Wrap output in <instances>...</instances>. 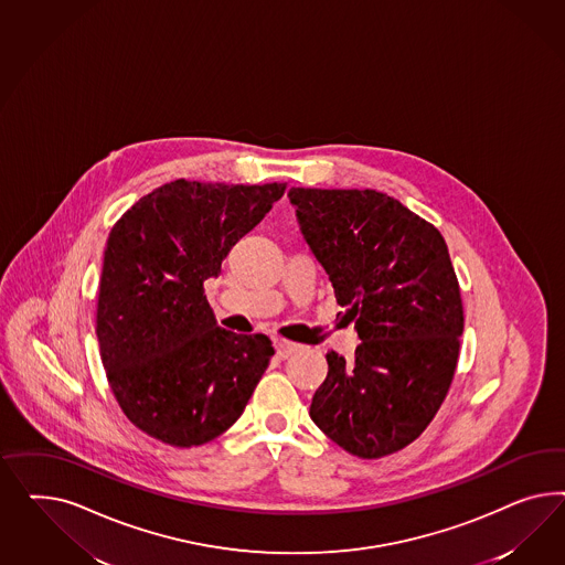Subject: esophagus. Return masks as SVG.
Segmentation results:
<instances>
[{"label":"esophagus","mask_w":565,"mask_h":565,"mask_svg":"<svg viewBox=\"0 0 565 565\" xmlns=\"http://www.w3.org/2000/svg\"><path fill=\"white\" fill-rule=\"evenodd\" d=\"M300 348H302V345L286 342V340H277V342H275V352H277V356L281 360L290 359L291 354H296Z\"/></svg>","instance_id":"esophagus-1"}]
</instances>
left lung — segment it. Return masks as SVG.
I'll list each match as a JSON object with an SVG mask.
<instances>
[{
	"label": "left lung",
	"instance_id": "8db88e82",
	"mask_svg": "<svg viewBox=\"0 0 565 565\" xmlns=\"http://www.w3.org/2000/svg\"><path fill=\"white\" fill-rule=\"evenodd\" d=\"M308 246L356 321L354 356L327 352L310 418L362 460L411 445L435 418L460 356L463 307L441 232L379 190L291 189Z\"/></svg>",
	"mask_w": 565,
	"mask_h": 565
}]
</instances>
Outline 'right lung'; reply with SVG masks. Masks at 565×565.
I'll list each match as a JSON object with an SVG mask.
<instances>
[{"instance_id":"1","label":"right lung","mask_w":565,"mask_h":565,"mask_svg":"<svg viewBox=\"0 0 565 565\" xmlns=\"http://www.w3.org/2000/svg\"><path fill=\"white\" fill-rule=\"evenodd\" d=\"M286 192L173 180L109 232L97 302L105 375L126 418L161 444L199 447L246 408L274 356L263 333L215 323L205 279Z\"/></svg>"}]
</instances>
